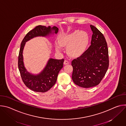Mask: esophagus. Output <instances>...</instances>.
Listing matches in <instances>:
<instances>
[{"label":"esophagus","instance_id":"obj_1","mask_svg":"<svg viewBox=\"0 0 126 126\" xmlns=\"http://www.w3.org/2000/svg\"><path fill=\"white\" fill-rule=\"evenodd\" d=\"M69 63H70V62H69V61H68V60H65L64 61V65H67V64H69Z\"/></svg>","mask_w":126,"mask_h":126}]
</instances>
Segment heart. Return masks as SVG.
<instances>
[{"instance_id":"b5f03b06","label":"heart","mask_w":126,"mask_h":126,"mask_svg":"<svg viewBox=\"0 0 126 126\" xmlns=\"http://www.w3.org/2000/svg\"><path fill=\"white\" fill-rule=\"evenodd\" d=\"M89 38L87 33L75 30L61 36L58 39V43L55 44L57 51H61V46H67V51L71 56H78L85 52L89 44Z\"/></svg>"}]
</instances>
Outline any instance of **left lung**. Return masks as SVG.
Masks as SVG:
<instances>
[{
  "label": "left lung",
  "instance_id": "1",
  "mask_svg": "<svg viewBox=\"0 0 126 126\" xmlns=\"http://www.w3.org/2000/svg\"><path fill=\"white\" fill-rule=\"evenodd\" d=\"M93 32L91 45L77 59L72 61V80L77 85L89 88L98 85L109 67L108 49L103 34L90 25Z\"/></svg>",
  "mask_w": 126,
  "mask_h": 126
}]
</instances>
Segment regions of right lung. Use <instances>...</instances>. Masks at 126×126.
Returning a JSON list of instances; mask_svg holds the SVG:
<instances>
[{"mask_svg": "<svg viewBox=\"0 0 126 126\" xmlns=\"http://www.w3.org/2000/svg\"><path fill=\"white\" fill-rule=\"evenodd\" d=\"M58 28L56 26L51 27L38 25L30 31L21 42L18 56V68L23 82L29 89L37 92H46L55 85L58 73L63 68L64 59L61 60L49 58L44 68L39 74L31 73L25 67L23 51L26 42L36 37L49 36L52 34H57Z\"/></svg>", "mask_w": 126, "mask_h": 126, "instance_id": "obj_1", "label": "right lung"}]
</instances>
